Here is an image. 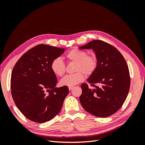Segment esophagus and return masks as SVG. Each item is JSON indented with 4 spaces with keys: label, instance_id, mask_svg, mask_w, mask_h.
Wrapping results in <instances>:
<instances>
[{
    "label": "esophagus",
    "instance_id": "1",
    "mask_svg": "<svg viewBox=\"0 0 145 145\" xmlns=\"http://www.w3.org/2000/svg\"><path fill=\"white\" fill-rule=\"evenodd\" d=\"M68 88H69V91H71V90L73 88V86H69Z\"/></svg>",
    "mask_w": 145,
    "mask_h": 145
}]
</instances>
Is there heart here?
<instances>
[{
  "mask_svg": "<svg viewBox=\"0 0 145 145\" xmlns=\"http://www.w3.org/2000/svg\"><path fill=\"white\" fill-rule=\"evenodd\" d=\"M68 62H75L74 71L76 73L65 76L60 81L62 86H73L83 82L85 74L90 76L95 71L97 67V58L94 54H88L85 51L74 48L65 55ZM52 71L56 76L61 77L65 73L66 65L62 59L57 57L52 61L51 64Z\"/></svg>",
  "mask_w": 145,
  "mask_h": 145,
  "instance_id": "1",
  "label": "heart"
}]
</instances>
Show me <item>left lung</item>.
Returning <instances> with one entry per match:
<instances>
[{
  "instance_id": "1",
  "label": "left lung",
  "mask_w": 145,
  "mask_h": 145,
  "mask_svg": "<svg viewBox=\"0 0 145 145\" xmlns=\"http://www.w3.org/2000/svg\"><path fill=\"white\" fill-rule=\"evenodd\" d=\"M79 48L93 49L97 58V68L87 80L95 88L82 83V106L96 117L110 116L121 107L129 90L130 75L126 60L114 46L102 40L91 41Z\"/></svg>"
}]
</instances>
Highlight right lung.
<instances>
[{"label": "right lung", "instance_id": "add662e5", "mask_svg": "<svg viewBox=\"0 0 145 145\" xmlns=\"http://www.w3.org/2000/svg\"><path fill=\"white\" fill-rule=\"evenodd\" d=\"M65 50L38 45L26 52L13 68L11 95L17 108L28 119L45 123L58 114L62 109L69 89L67 86L56 87L57 79L51 64Z\"/></svg>", "mask_w": 145, "mask_h": 145}]
</instances>
